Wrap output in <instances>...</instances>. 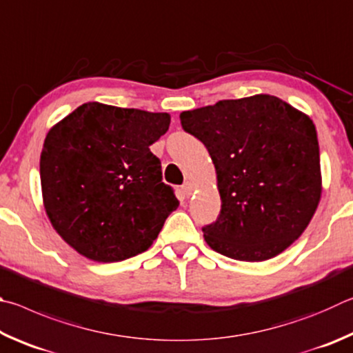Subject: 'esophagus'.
Here are the masks:
<instances>
[{
  "instance_id": "esophagus-1",
  "label": "esophagus",
  "mask_w": 353,
  "mask_h": 353,
  "mask_svg": "<svg viewBox=\"0 0 353 353\" xmlns=\"http://www.w3.org/2000/svg\"><path fill=\"white\" fill-rule=\"evenodd\" d=\"M183 192H184V195L186 196H190L192 195V192H194V186H192V183H184L183 184Z\"/></svg>"
}]
</instances>
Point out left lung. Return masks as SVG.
Here are the masks:
<instances>
[{
  "label": "left lung",
  "instance_id": "1",
  "mask_svg": "<svg viewBox=\"0 0 353 353\" xmlns=\"http://www.w3.org/2000/svg\"><path fill=\"white\" fill-rule=\"evenodd\" d=\"M184 132L208 148L221 209L203 226L214 251L262 262L287 250L310 223L321 199L316 128L270 94L183 111Z\"/></svg>",
  "mask_w": 353,
  "mask_h": 353
}]
</instances>
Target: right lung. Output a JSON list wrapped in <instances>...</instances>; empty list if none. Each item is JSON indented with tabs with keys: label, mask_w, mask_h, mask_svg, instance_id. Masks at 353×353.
I'll return each instance as SVG.
<instances>
[{
	"label": "right lung",
	"mask_w": 353,
	"mask_h": 353,
	"mask_svg": "<svg viewBox=\"0 0 353 353\" xmlns=\"http://www.w3.org/2000/svg\"><path fill=\"white\" fill-rule=\"evenodd\" d=\"M167 113L90 102L49 130L40 157L54 230L80 254L119 262L148 250L180 205L150 145Z\"/></svg>",
	"instance_id": "1"
}]
</instances>
